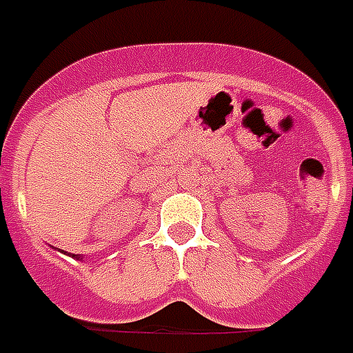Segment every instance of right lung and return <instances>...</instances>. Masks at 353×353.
I'll use <instances>...</instances> for the list:
<instances>
[{"label": "right lung", "mask_w": 353, "mask_h": 353, "mask_svg": "<svg viewBox=\"0 0 353 353\" xmlns=\"http://www.w3.org/2000/svg\"><path fill=\"white\" fill-rule=\"evenodd\" d=\"M64 252V251H62ZM72 256H74V259H77V261H79V259H81V256H79V254H72Z\"/></svg>", "instance_id": "1"}]
</instances>
